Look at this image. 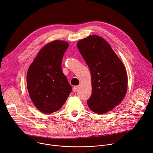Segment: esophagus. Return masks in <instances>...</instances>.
<instances>
[{
	"instance_id": "obj_1",
	"label": "esophagus",
	"mask_w": 153,
	"mask_h": 153,
	"mask_svg": "<svg viewBox=\"0 0 153 153\" xmlns=\"http://www.w3.org/2000/svg\"><path fill=\"white\" fill-rule=\"evenodd\" d=\"M78 86H74V88H73V90H74V91H76V90H77V88H78Z\"/></svg>"
}]
</instances>
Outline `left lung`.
Listing matches in <instances>:
<instances>
[{"label": "left lung", "mask_w": 153, "mask_h": 153, "mask_svg": "<svg viewBox=\"0 0 153 153\" xmlns=\"http://www.w3.org/2000/svg\"><path fill=\"white\" fill-rule=\"evenodd\" d=\"M76 45L91 74L89 108L98 114L111 111L127 94L128 76L123 63L110 44L98 36H89Z\"/></svg>", "instance_id": "left-lung-1"}]
</instances>
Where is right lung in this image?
I'll list each match as a JSON object with an SVG mask.
<instances>
[{"mask_svg": "<svg viewBox=\"0 0 153 153\" xmlns=\"http://www.w3.org/2000/svg\"><path fill=\"white\" fill-rule=\"evenodd\" d=\"M69 43L54 40L45 45L29 67L26 84L29 97L41 112L49 114L59 110L72 90L62 69L63 55Z\"/></svg>", "mask_w": 153, "mask_h": 153, "instance_id": "right-lung-1", "label": "right lung"}]
</instances>
